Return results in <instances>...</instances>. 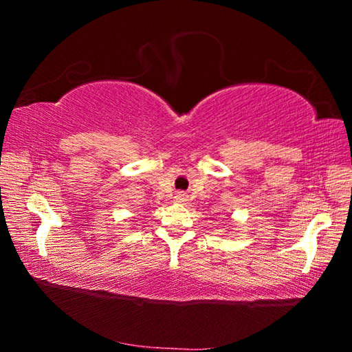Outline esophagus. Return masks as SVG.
<instances>
[{"mask_svg":"<svg viewBox=\"0 0 352 352\" xmlns=\"http://www.w3.org/2000/svg\"><path fill=\"white\" fill-rule=\"evenodd\" d=\"M186 200H188V195L184 192H177L175 194V201H178V204H184Z\"/></svg>","mask_w":352,"mask_h":352,"instance_id":"1","label":"esophagus"}]
</instances>
